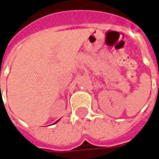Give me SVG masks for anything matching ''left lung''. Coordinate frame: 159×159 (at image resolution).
<instances>
[{"label":"left lung","mask_w":159,"mask_h":159,"mask_svg":"<svg viewBox=\"0 0 159 159\" xmlns=\"http://www.w3.org/2000/svg\"><path fill=\"white\" fill-rule=\"evenodd\" d=\"M158 89H159V85H158Z\"/></svg>","instance_id":"8db88e82"}]
</instances>
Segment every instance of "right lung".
<instances>
[{
    "mask_svg": "<svg viewBox=\"0 0 159 159\" xmlns=\"http://www.w3.org/2000/svg\"><path fill=\"white\" fill-rule=\"evenodd\" d=\"M57 122H58V121H57ZM57 122H56V123H57Z\"/></svg>",
    "mask_w": 159,
    "mask_h": 159,
    "instance_id": "1",
    "label": "right lung"
}]
</instances>
